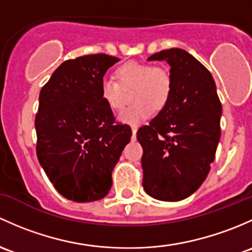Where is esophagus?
I'll use <instances>...</instances> for the list:
<instances>
[{
	"label": "esophagus",
	"instance_id": "esophagus-1",
	"mask_svg": "<svg viewBox=\"0 0 252 252\" xmlns=\"http://www.w3.org/2000/svg\"><path fill=\"white\" fill-rule=\"evenodd\" d=\"M137 138V127H132V139L136 141Z\"/></svg>",
	"mask_w": 252,
	"mask_h": 252
}]
</instances>
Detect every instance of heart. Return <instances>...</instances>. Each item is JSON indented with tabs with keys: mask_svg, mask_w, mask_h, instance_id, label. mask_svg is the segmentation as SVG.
Segmentation results:
<instances>
[{
	"mask_svg": "<svg viewBox=\"0 0 252 252\" xmlns=\"http://www.w3.org/2000/svg\"><path fill=\"white\" fill-rule=\"evenodd\" d=\"M115 76L119 84L107 77L100 81V98L110 110L119 111L125 104L124 90L134 86V104L119 115V120L127 125H142L154 115L155 109L165 107L172 93V77L168 70L148 62H126L115 70Z\"/></svg>",
	"mask_w": 252,
	"mask_h": 252,
	"instance_id": "1",
	"label": "heart"
}]
</instances>
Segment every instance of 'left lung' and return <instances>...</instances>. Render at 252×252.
Returning a JSON list of instances; mask_svg holds the SVG:
<instances>
[{
  "label": "left lung",
  "mask_w": 252,
  "mask_h": 252,
  "mask_svg": "<svg viewBox=\"0 0 252 252\" xmlns=\"http://www.w3.org/2000/svg\"><path fill=\"white\" fill-rule=\"evenodd\" d=\"M148 61L167 62L172 93L149 125L137 131L143 188L158 200L180 201L203 184L211 168L221 138L222 104L212 75L184 49H165Z\"/></svg>",
  "instance_id": "1"
}]
</instances>
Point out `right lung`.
Returning a JSON list of instances; mask_svg holds the SVG:
<instances>
[{
	"label": "right lung",
	"instance_id": "obj_1",
	"mask_svg": "<svg viewBox=\"0 0 252 252\" xmlns=\"http://www.w3.org/2000/svg\"><path fill=\"white\" fill-rule=\"evenodd\" d=\"M119 61L102 53L69 59L40 92L36 154L54 188L76 203L107 195L131 139V127L115 123L99 93L103 76Z\"/></svg>",
	"mask_w": 252,
	"mask_h": 252
}]
</instances>
